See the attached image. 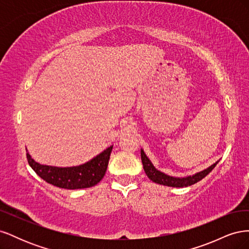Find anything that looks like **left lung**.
Returning <instances> with one entry per match:
<instances>
[{
	"label": "left lung",
	"instance_id": "1",
	"mask_svg": "<svg viewBox=\"0 0 249 249\" xmlns=\"http://www.w3.org/2000/svg\"><path fill=\"white\" fill-rule=\"evenodd\" d=\"M141 161L143 164V169H144L146 176L148 177V178L153 182L160 184V185H164V186H168V187H176V188H183V187H188L191 186L195 183L199 182L200 179H202L205 177H207L209 173L214 169V167L217 165L218 162L214 163L213 165H211L210 167H208L207 169L199 171L197 173H195L193 176H188V177H184V178H176V177H171L166 175L160 170H158L154 164L150 162V160L147 158V156L145 155L144 150L141 148Z\"/></svg>",
	"mask_w": 249,
	"mask_h": 249
}]
</instances>
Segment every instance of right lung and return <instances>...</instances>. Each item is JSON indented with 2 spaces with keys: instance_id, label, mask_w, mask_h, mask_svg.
Wrapping results in <instances>:
<instances>
[{
  "instance_id": "right-lung-1",
  "label": "right lung",
  "mask_w": 249,
  "mask_h": 249,
  "mask_svg": "<svg viewBox=\"0 0 249 249\" xmlns=\"http://www.w3.org/2000/svg\"><path fill=\"white\" fill-rule=\"evenodd\" d=\"M112 146H109L90 161L72 167H56L37 163L27 153L30 166L43 180L63 189H83L96 185L107 171Z\"/></svg>"
}]
</instances>
